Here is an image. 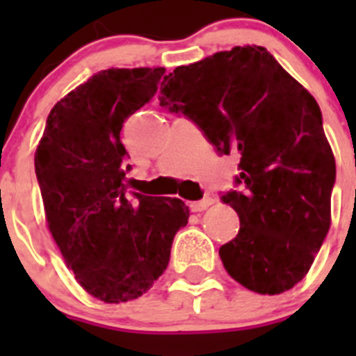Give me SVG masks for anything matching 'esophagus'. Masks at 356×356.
I'll use <instances>...</instances> for the list:
<instances>
[{"label": "esophagus", "instance_id": "1", "mask_svg": "<svg viewBox=\"0 0 356 356\" xmlns=\"http://www.w3.org/2000/svg\"><path fill=\"white\" fill-rule=\"evenodd\" d=\"M210 205H213L212 197H203L201 201H194V203H191V210H193V212H203V210L209 209Z\"/></svg>", "mask_w": 356, "mask_h": 356}]
</instances>
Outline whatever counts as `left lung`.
<instances>
[{
	"label": "left lung",
	"mask_w": 356,
	"mask_h": 356,
	"mask_svg": "<svg viewBox=\"0 0 356 356\" xmlns=\"http://www.w3.org/2000/svg\"><path fill=\"white\" fill-rule=\"evenodd\" d=\"M160 105L196 122L219 155L237 153L241 191L222 194L241 228L219 257L259 294L305 278L330 229L335 159L314 96L262 46H235L163 78Z\"/></svg>",
	"instance_id": "1"
}]
</instances>
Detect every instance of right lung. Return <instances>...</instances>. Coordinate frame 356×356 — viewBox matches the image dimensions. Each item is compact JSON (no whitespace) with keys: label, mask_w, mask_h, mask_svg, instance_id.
Listing matches in <instances>:
<instances>
[{"label":"right lung","mask_w":356,"mask_h":356,"mask_svg":"<svg viewBox=\"0 0 356 356\" xmlns=\"http://www.w3.org/2000/svg\"><path fill=\"white\" fill-rule=\"evenodd\" d=\"M163 72L99 71L53 106L35 151L49 232L78 284L105 303L149 291L188 221L181 200L139 193L130 200L122 184V122L149 103Z\"/></svg>","instance_id":"obj_1"}]
</instances>
